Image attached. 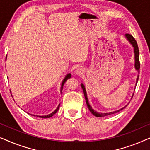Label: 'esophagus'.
Instances as JSON below:
<instances>
[{
  "mask_svg": "<svg viewBox=\"0 0 150 150\" xmlns=\"http://www.w3.org/2000/svg\"><path fill=\"white\" fill-rule=\"evenodd\" d=\"M75 73L77 75H82V74H83V73H84V69L83 68L79 67V68H78L75 71Z\"/></svg>",
  "mask_w": 150,
  "mask_h": 150,
  "instance_id": "esophagus-1",
  "label": "esophagus"
}]
</instances>
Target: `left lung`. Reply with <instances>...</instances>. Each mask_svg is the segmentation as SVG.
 <instances>
[{"label": "left lung", "instance_id": "8db88e82", "mask_svg": "<svg viewBox=\"0 0 150 150\" xmlns=\"http://www.w3.org/2000/svg\"><path fill=\"white\" fill-rule=\"evenodd\" d=\"M125 38H126V40L128 41V42L130 43L131 45H132V46L133 47V48H134V67H135V69H136V70L138 71V73H139V69H140V63H139V50L138 45H137V43L136 42V40H135V39L133 38V37L131 35H130V34H126V35H125ZM139 76V75L138 74V76H137V78L136 85L137 84V82H138ZM81 87H82V89H83V93H84V95H85V100H86V103H87V108H89V110H90V111H91V113L93 114L94 116L98 117H105V116L109 115L116 113V112L120 111V110H123V109H124V108H125L127 106V105H126V106H124V107L121 108L120 109H119L117 110H115V111H112V112H104V113H100V112H96L95 110H93V108H92L91 106V105H90V104H89V100H88V98H87V91H86L85 87V86H84L83 84H81ZM133 95H134V93H133V94L132 95V98L133 97Z\"/></svg>", "mask_w": 150, "mask_h": 150}]
</instances>
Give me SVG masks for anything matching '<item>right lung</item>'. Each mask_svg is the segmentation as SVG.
<instances>
[{
    "mask_svg": "<svg viewBox=\"0 0 150 150\" xmlns=\"http://www.w3.org/2000/svg\"><path fill=\"white\" fill-rule=\"evenodd\" d=\"M6 59H7V57H6ZM71 74H67L65 76V78L64 79H63V81H62V83H61V89H60V92L61 93H62V90H63V85H64V84H65V81H67V79H70L71 78ZM59 106H60V104H59L58 105V106H57V108H56V109H55V110L54 111H53L52 113H50V114H49V115H42V116H40V115H35V116H37V117H40V118H44V119H46V118H50V117H52L53 115H54L56 113V112L58 111V110H59ZM29 114V113H28ZM30 115H33V116H35V115H32V114H30Z\"/></svg>",
    "mask_w": 150,
    "mask_h": 150,
    "instance_id": "1",
    "label": "right lung"
}]
</instances>
